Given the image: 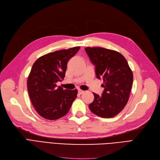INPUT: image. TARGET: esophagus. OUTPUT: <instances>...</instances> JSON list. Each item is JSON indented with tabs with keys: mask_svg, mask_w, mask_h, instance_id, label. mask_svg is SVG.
<instances>
[{
	"mask_svg": "<svg viewBox=\"0 0 160 160\" xmlns=\"http://www.w3.org/2000/svg\"><path fill=\"white\" fill-rule=\"evenodd\" d=\"M84 92H85L84 91H82V90H79V91H78V93H79L80 95L84 93Z\"/></svg>",
	"mask_w": 160,
	"mask_h": 160,
	"instance_id": "esophagus-1",
	"label": "esophagus"
}]
</instances>
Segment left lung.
Here are the masks:
<instances>
[{"label": "left lung", "instance_id": "left-lung-1", "mask_svg": "<svg viewBox=\"0 0 160 160\" xmlns=\"http://www.w3.org/2000/svg\"><path fill=\"white\" fill-rule=\"evenodd\" d=\"M86 52L95 65L97 78L103 79L102 95L93 93L89 105L92 113L111 118L123 110L129 100L133 84V72L125 58L118 51L101 47H86Z\"/></svg>", "mask_w": 160, "mask_h": 160}]
</instances>
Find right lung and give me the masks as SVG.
Masks as SVG:
<instances>
[{"label": "right lung", "mask_w": 160, "mask_h": 160, "mask_svg": "<svg viewBox=\"0 0 160 160\" xmlns=\"http://www.w3.org/2000/svg\"><path fill=\"white\" fill-rule=\"evenodd\" d=\"M79 49L75 47L48 53L34 62L27 89L32 105L43 118L55 120L63 117L76 99L77 89H63L57 83L63 80L68 61Z\"/></svg>", "instance_id": "obj_1"}]
</instances>
